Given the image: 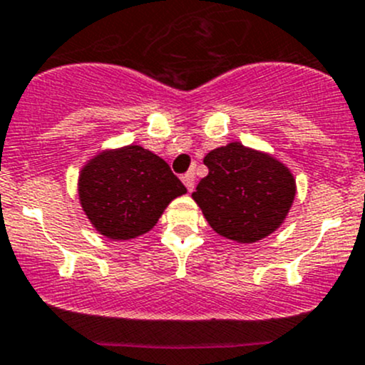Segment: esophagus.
I'll return each mask as SVG.
<instances>
[{
    "mask_svg": "<svg viewBox=\"0 0 365 365\" xmlns=\"http://www.w3.org/2000/svg\"><path fill=\"white\" fill-rule=\"evenodd\" d=\"M194 173L192 171H189V173H185V175L182 176V182H183V185L187 187V190H189V192H192L194 190Z\"/></svg>",
    "mask_w": 365,
    "mask_h": 365,
    "instance_id": "esophagus-1",
    "label": "esophagus"
}]
</instances>
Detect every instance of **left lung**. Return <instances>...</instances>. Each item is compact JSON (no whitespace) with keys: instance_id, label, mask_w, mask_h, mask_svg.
Here are the masks:
<instances>
[{"instance_id":"left-lung-1","label":"left lung","mask_w":365,"mask_h":365,"mask_svg":"<svg viewBox=\"0 0 365 365\" xmlns=\"http://www.w3.org/2000/svg\"><path fill=\"white\" fill-rule=\"evenodd\" d=\"M202 163L208 175L192 199L215 232L236 243H257L285 222L297 187L282 160L232 141Z\"/></svg>"}]
</instances>
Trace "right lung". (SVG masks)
<instances>
[{
	"mask_svg": "<svg viewBox=\"0 0 365 365\" xmlns=\"http://www.w3.org/2000/svg\"><path fill=\"white\" fill-rule=\"evenodd\" d=\"M185 192L166 160L134 143L98 152L78 175L83 213L113 241L147 234L173 199Z\"/></svg>",
	"mask_w": 365,
	"mask_h": 365,
	"instance_id": "obj_1",
	"label": "right lung"
}]
</instances>
